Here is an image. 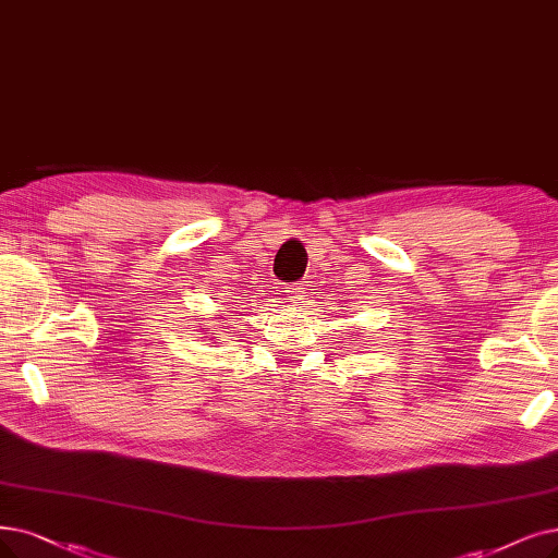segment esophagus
I'll return each mask as SVG.
<instances>
[{
    "instance_id": "1",
    "label": "esophagus",
    "mask_w": 558,
    "mask_h": 558,
    "mask_svg": "<svg viewBox=\"0 0 558 558\" xmlns=\"http://www.w3.org/2000/svg\"><path fill=\"white\" fill-rule=\"evenodd\" d=\"M288 300H291V302L302 300V288H291V291H288Z\"/></svg>"
}]
</instances>
